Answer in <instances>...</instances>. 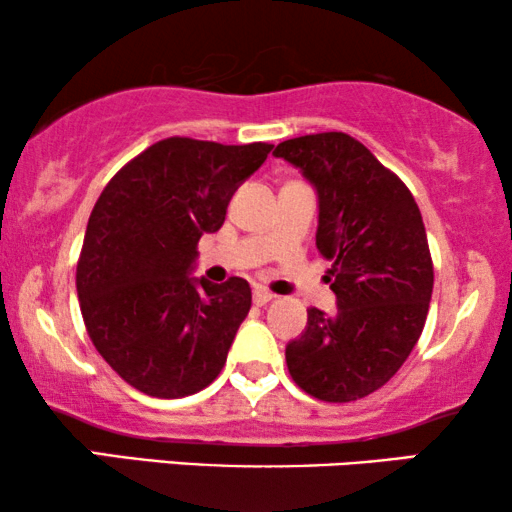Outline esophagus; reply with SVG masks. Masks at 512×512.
<instances>
[{"label": "esophagus", "instance_id": "esophagus-1", "mask_svg": "<svg viewBox=\"0 0 512 512\" xmlns=\"http://www.w3.org/2000/svg\"><path fill=\"white\" fill-rule=\"evenodd\" d=\"M272 298H275V296H272L270 291L261 289V286H256V289H254V303H256V305H268Z\"/></svg>", "mask_w": 512, "mask_h": 512}]
</instances>
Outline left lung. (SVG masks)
Listing matches in <instances>:
<instances>
[{"mask_svg":"<svg viewBox=\"0 0 512 512\" xmlns=\"http://www.w3.org/2000/svg\"><path fill=\"white\" fill-rule=\"evenodd\" d=\"M277 158L317 191L319 254L338 312L307 310L286 345L293 382L328 403H349L387 384L422 335L433 263L422 214L408 186L345 132L286 139Z\"/></svg>","mask_w":512,"mask_h":512,"instance_id":"left-lung-1","label":"left lung"}]
</instances>
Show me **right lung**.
Here are the masks:
<instances>
[{
	"mask_svg": "<svg viewBox=\"0 0 512 512\" xmlns=\"http://www.w3.org/2000/svg\"><path fill=\"white\" fill-rule=\"evenodd\" d=\"M272 144L167 137L118 170L88 219L76 265L86 331L102 359L146 396L205 389L226 366L251 307L247 279L191 277L198 242Z\"/></svg>",
	"mask_w": 512,
	"mask_h": 512,
	"instance_id": "obj_1",
	"label": "right lung"
}]
</instances>
